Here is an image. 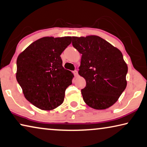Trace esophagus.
<instances>
[{"label":"esophagus","instance_id":"34e87169","mask_svg":"<svg viewBox=\"0 0 147 147\" xmlns=\"http://www.w3.org/2000/svg\"><path fill=\"white\" fill-rule=\"evenodd\" d=\"M73 74H74V76H78V71H76V70H74V71H73Z\"/></svg>","mask_w":147,"mask_h":147}]
</instances>
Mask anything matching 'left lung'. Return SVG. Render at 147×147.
<instances>
[{
    "mask_svg": "<svg viewBox=\"0 0 147 147\" xmlns=\"http://www.w3.org/2000/svg\"><path fill=\"white\" fill-rule=\"evenodd\" d=\"M72 39L73 47L82 53L78 74L86 82L81 90L84 101L97 110L111 107L127 86V66L122 52L98 36Z\"/></svg>",
    "mask_w": 147,
    "mask_h": 147,
    "instance_id": "1",
    "label": "left lung"
}]
</instances>
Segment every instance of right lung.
Segmentation results:
<instances>
[{
  "instance_id": "right-lung-1",
  "label": "right lung",
  "mask_w": 147,
  "mask_h": 147,
  "mask_svg": "<svg viewBox=\"0 0 147 147\" xmlns=\"http://www.w3.org/2000/svg\"><path fill=\"white\" fill-rule=\"evenodd\" d=\"M71 40V36L43 37L18 55L16 79L25 98L37 108L52 110L63 102L74 75L63 68L60 55Z\"/></svg>"
}]
</instances>
